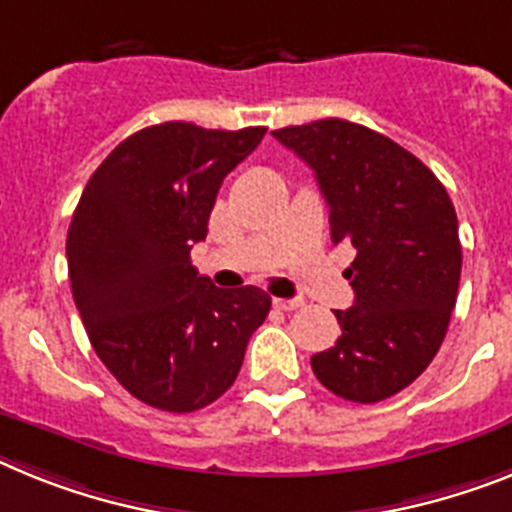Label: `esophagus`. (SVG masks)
<instances>
[{
  "label": "esophagus",
  "mask_w": 512,
  "mask_h": 512,
  "mask_svg": "<svg viewBox=\"0 0 512 512\" xmlns=\"http://www.w3.org/2000/svg\"><path fill=\"white\" fill-rule=\"evenodd\" d=\"M273 304L278 309H283V312H291V309L302 307V299H273Z\"/></svg>",
  "instance_id": "1"
}]
</instances>
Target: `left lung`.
<instances>
[{
	"label": "left lung",
	"instance_id": "8db88e82",
	"mask_svg": "<svg viewBox=\"0 0 512 512\" xmlns=\"http://www.w3.org/2000/svg\"><path fill=\"white\" fill-rule=\"evenodd\" d=\"M273 137L315 171L333 244L356 249L343 273L354 307L336 309L341 338L312 356V369L346 401H385L422 375L448 333L461 281L448 190L414 153L346 119L283 127Z\"/></svg>",
	"mask_w": 512,
	"mask_h": 512
}]
</instances>
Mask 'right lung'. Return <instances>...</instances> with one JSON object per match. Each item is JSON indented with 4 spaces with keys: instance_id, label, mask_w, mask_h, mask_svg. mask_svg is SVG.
<instances>
[{
    "instance_id": "add662e5",
    "label": "right lung",
    "mask_w": 512,
    "mask_h": 512,
    "mask_svg": "<svg viewBox=\"0 0 512 512\" xmlns=\"http://www.w3.org/2000/svg\"><path fill=\"white\" fill-rule=\"evenodd\" d=\"M263 137L265 127H145L93 171L72 213L77 312L98 359L153 409L190 414L221 398L268 317L265 291L216 289L190 260L223 176Z\"/></svg>"
}]
</instances>
